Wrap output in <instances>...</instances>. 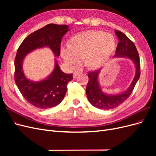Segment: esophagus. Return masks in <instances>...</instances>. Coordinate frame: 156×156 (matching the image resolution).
Segmentation results:
<instances>
[{"label":"esophagus","instance_id":"1","mask_svg":"<svg viewBox=\"0 0 156 156\" xmlns=\"http://www.w3.org/2000/svg\"><path fill=\"white\" fill-rule=\"evenodd\" d=\"M81 73H82V72H74V73H73V77L75 78V77H76L78 75L81 74Z\"/></svg>","mask_w":156,"mask_h":156}]
</instances>
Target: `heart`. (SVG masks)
<instances>
[{"label":"heart","mask_w":156,"mask_h":156,"mask_svg":"<svg viewBox=\"0 0 156 156\" xmlns=\"http://www.w3.org/2000/svg\"><path fill=\"white\" fill-rule=\"evenodd\" d=\"M68 48L60 53L66 62L77 65L79 59L90 69H98L104 65L114 52L116 40L112 34L101 30H87L73 35L68 41Z\"/></svg>","instance_id":"1"}]
</instances>
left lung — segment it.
<instances>
[{
	"label": "left lung",
	"mask_w": 156,
	"mask_h": 156,
	"mask_svg": "<svg viewBox=\"0 0 156 156\" xmlns=\"http://www.w3.org/2000/svg\"><path fill=\"white\" fill-rule=\"evenodd\" d=\"M115 31L119 40L115 56H125L133 60L136 66V73L133 82L131 83L130 87L127 91L119 95L109 96L103 93L99 85L98 77L100 69L94 70L93 72L88 73V83L86 88L88 100L94 107L101 109H112L124 102L130 96L140 75L139 55L133 42L129 40L123 32L118 30Z\"/></svg>",
	"instance_id": "obj_1"
}]
</instances>
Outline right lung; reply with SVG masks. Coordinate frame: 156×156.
<instances>
[{
  "instance_id": "right-lung-1",
  "label": "right lung",
  "mask_w": 156,
  "mask_h": 156,
  "mask_svg": "<svg viewBox=\"0 0 156 156\" xmlns=\"http://www.w3.org/2000/svg\"><path fill=\"white\" fill-rule=\"evenodd\" d=\"M68 30L66 25H47L28 36L17 49L14 62V79L23 98L37 108L44 109L58 105L66 95L67 84L73 79V74L64 73L56 61L55 69L49 77L33 82L27 79L23 72V60L30 51L45 46L58 56L62 37Z\"/></svg>"
}]
</instances>
